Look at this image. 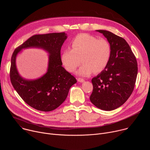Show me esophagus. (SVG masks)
Wrapping results in <instances>:
<instances>
[{"label": "esophagus", "instance_id": "34e87169", "mask_svg": "<svg viewBox=\"0 0 150 150\" xmlns=\"http://www.w3.org/2000/svg\"><path fill=\"white\" fill-rule=\"evenodd\" d=\"M77 81L79 82H85V80L82 78H78Z\"/></svg>", "mask_w": 150, "mask_h": 150}]
</instances>
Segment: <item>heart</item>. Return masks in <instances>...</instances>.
I'll return each mask as SVG.
<instances>
[{
	"mask_svg": "<svg viewBox=\"0 0 150 150\" xmlns=\"http://www.w3.org/2000/svg\"><path fill=\"white\" fill-rule=\"evenodd\" d=\"M71 48L62 51L61 62L68 72L73 73L82 59L83 64L77 71V74L82 76L104 71L112 54V45L107 39L98 38L87 33L78 34L71 42Z\"/></svg>",
	"mask_w": 150,
	"mask_h": 150,
	"instance_id": "heart-1",
	"label": "heart"
}]
</instances>
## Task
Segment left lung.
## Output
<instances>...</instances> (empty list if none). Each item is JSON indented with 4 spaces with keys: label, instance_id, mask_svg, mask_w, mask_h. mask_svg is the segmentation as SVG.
I'll return each instance as SVG.
<instances>
[{
    "label": "left lung",
    "instance_id": "8db88e82",
    "mask_svg": "<svg viewBox=\"0 0 150 150\" xmlns=\"http://www.w3.org/2000/svg\"><path fill=\"white\" fill-rule=\"evenodd\" d=\"M112 45V54L104 71L92 79L91 103L104 110L122 105L132 94L137 74L136 58L129 44L122 37L107 30H97Z\"/></svg>",
    "mask_w": 150,
    "mask_h": 150
}]
</instances>
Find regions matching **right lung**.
<instances>
[{"label":"right lung","mask_w":150,"mask_h":150,"mask_svg":"<svg viewBox=\"0 0 150 150\" xmlns=\"http://www.w3.org/2000/svg\"><path fill=\"white\" fill-rule=\"evenodd\" d=\"M67 38L65 32L34 35L19 45L11 57L10 80L20 97L38 110L49 112L58 108L65 100L69 89L77 82L76 78L62 67L61 47ZM34 47L47 50L50 54L47 73L35 81H27L18 74L15 57L22 49Z\"/></svg>","instance_id":"add662e5"}]
</instances>
